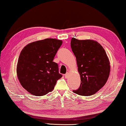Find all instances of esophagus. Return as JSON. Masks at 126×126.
I'll return each instance as SVG.
<instances>
[{"label": "esophagus", "instance_id": "1", "mask_svg": "<svg viewBox=\"0 0 126 126\" xmlns=\"http://www.w3.org/2000/svg\"><path fill=\"white\" fill-rule=\"evenodd\" d=\"M68 75H69V73H68V72H67L66 74H65V75H64V77H65V79H67L68 77Z\"/></svg>", "mask_w": 126, "mask_h": 126}]
</instances>
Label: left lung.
<instances>
[{
  "label": "left lung",
  "mask_w": 126,
  "mask_h": 126,
  "mask_svg": "<svg viewBox=\"0 0 126 126\" xmlns=\"http://www.w3.org/2000/svg\"><path fill=\"white\" fill-rule=\"evenodd\" d=\"M71 47L81 77L79 89L73 91L81 96L95 94L106 83L110 71L104 49L93 40H79L75 37L71 39Z\"/></svg>",
  "instance_id": "1"
}]
</instances>
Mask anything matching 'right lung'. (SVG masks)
<instances>
[{
    "label": "right lung",
    "mask_w": 126,
    "mask_h": 126,
    "mask_svg": "<svg viewBox=\"0 0 126 126\" xmlns=\"http://www.w3.org/2000/svg\"><path fill=\"white\" fill-rule=\"evenodd\" d=\"M62 41L45 39L28 44L22 50L17 65V75L24 89L40 96L53 91L62 77L53 59Z\"/></svg>",
    "instance_id": "right-lung-1"
}]
</instances>
